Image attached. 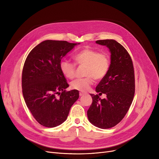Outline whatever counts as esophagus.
Returning a JSON list of instances; mask_svg holds the SVG:
<instances>
[{
	"label": "esophagus",
	"mask_w": 159,
	"mask_h": 159,
	"mask_svg": "<svg viewBox=\"0 0 159 159\" xmlns=\"http://www.w3.org/2000/svg\"><path fill=\"white\" fill-rule=\"evenodd\" d=\"M84 94H85L84 93H82V92H80V93H79V95H80V97L83 96V95H84Z\"/></svg>",
	"instance_id": "34e87169"
}]
</instances>
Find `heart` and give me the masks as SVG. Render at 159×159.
Masks as SVG:
<instances>
[{"label": "heart", "mask_w": 159, "mask_h": 159, "mask_svg": "<svg viewBox=\"0 0 159 159\" xmlns=\"http://www.w3.org/2000/svg\"><path fill=\"white\" fill-rule=\"evenodd\" d=\"M74 61L80 66H85V78L77 79L71 83L73 89L85 92L89 90L94 84V79L97 80L102 79L110 69V61L108 55L105 53H98L97 50L85 48L75 54ZM62 74L70 79L75 77L76 67L69 61H63L60 64Z\"/></svg>", "instance_id": "1"}]
</instances>
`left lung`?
Wrapping results in <instances>:
<instances>
[{
	"instance_id": "8db88e82",
	"label": "left lung",
	"mask_w": 159,
	"mask_h": 159,
	"mask_svg": "<svg viewBox=\"0 0 159 159\" xmlns=\"http://www.w3.org/2000/svg\"><path fill=\"white\" fill-rule=\"evenodd\" d=\"M96 43L110 49L111 64L107 73L96 87L99 94H90L93 102L87 115L94 126L108 129L119 124L129 109L135 89L134 68L129 53L117 41L99 40ZM102 93L107 95L106 99L99 98Z\"/></svg>"
}]
</instances>
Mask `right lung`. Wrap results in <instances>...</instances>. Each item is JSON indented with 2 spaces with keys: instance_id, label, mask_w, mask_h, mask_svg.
I'll return each instance as SVG.
<instances>
[{
  "instance_id": "obj_1",
  "label": "right lung",
  "mask_w": 159,
  "mask_h": 159,
  "mask_svg": "<svg viewBox=\"0 0 159 159\" xmlns=\"http://www.w3.org/2000/svg\"><path fill=\"white\" fill-rule=\"evenodd\" d=\"M77 43L47 40L33 48L25 61L22 74V93L33 117L42 126L56 127L64 122L79 97L62 74L61 59Z\"/></svg>"
}]
</instances>
